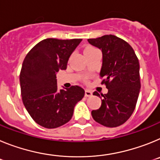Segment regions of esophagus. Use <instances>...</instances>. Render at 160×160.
<instances>
[{"label":"esophagus","instance_id":"obj_1","mask_svg":"<svg viewBox=\"0 0 160 160\" xmlns=\"http://www.w3.org/2000/svg\"><path fill=\"white\" fill-rule=\"evenodd\" d=\"M84 95H85V97H92V92L90 90L86 89Z\"/></svg>","mask_w":160,"mask_h":160}]
</instances>
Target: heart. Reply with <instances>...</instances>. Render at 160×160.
I'll return each mask as SVG.
<instances>
[{
	"label": "heart",
	"instance_id": "1",
	"mask_svg": "<svg viewBox=\"0 0 160 160\" xmlns=\"http://www.w3.org/2000/svg\"><path fill=\"white\" fill-rule=\"evenodd\" d=\"M88 48H92V47H87V48H86V49H88Z\"/></svg>",
	"mask_w": 160,
	"mask_h": 160
}]
</instances>
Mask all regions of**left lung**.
<instances>
[{
    "label": "left lung",
    "mask_w": 160,
    "mask_h": 160,
    "mask_svg": "<svg viewBox=\"0 0 160 160\" xmlns=\"http://www.w3.org/2000/svg\"><path fill=\"white\" fill-rule=\"evenodd\" d=\"M91 45L102 52L100 76L108 92L93 95L101 98V105L92 111L94 120L107 127H117L130 118L135 109L140 88L139 62L131 46L122 38L107 34L89 38Z\"/></svg>",
    "instance_id": "1"
}]
</instances>
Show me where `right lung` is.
I'll list each match as a JSON object with an SVG mask.
<instances>
[{
    "label": "right lung",
    "mask_w": 160,
    "mask_h": 160,
    "mask_svg": "<svg viewBox=\"0 0 160 160\" xmlns=\"http://www.w3.org/2000/svg\"><path fill=\"white\" fill-rule=\"evenodd\" d=\"M82 39L47 38L26 55L20 73L21 93L26 110L36 123L47 129L66 124L76 103L84 97L80 86L58 89L56 73L67 68Z\"/></svg>",
    "instance_id": "right-lung-1"
}]
</instances>
